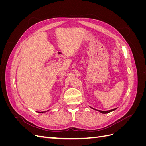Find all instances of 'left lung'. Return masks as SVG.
<instances>
[{
    "mask_svg": "<svg viewBox=\"0 0 146 146\" xmlns=\"http://www.w3.org/2000/svg\"><path fill=\"white\" fill-rule=\"evenodd\" d=\"M91 108L92 109H93V110H96V109H94V108H92V107H91ZM116 110V108H114V109H113V110H109V111H100V110H98V111H99L100 113H102V114H107V113L111 112V111H114V110Z\"/></svg>",
    "mask_w": 146,
    "mask_h": 146,
    "instance_id": "1",
    "label": "left lung"
}]
</instances>
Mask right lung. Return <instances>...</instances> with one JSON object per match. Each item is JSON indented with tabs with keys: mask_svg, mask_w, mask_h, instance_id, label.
I'll return each mask as SVG.
<instances>
[{
	"mask_svg": "<svg viewBox=\"0 0 146 146\" xmlns=\"http://www.w3.org/2000/svg\"><path fill=\"white\" fill-rule=\"evenodd\" d=\"M46 111H44V112H38V113H45Z\"/></svg>",
	"mask_w": 146,
	"mask_h": 146,
	"instance_id": "add662e5",
	"label": "right lung"
}]
</instances>
